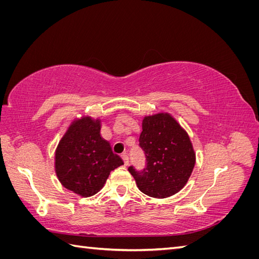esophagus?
<instances>
[{
	"mask_svg": "<svg viewBox=\"0 0 259 259\" xmlns=\"http://www.w3.org/2000/svg\"><path fill=\"white\" fill-rule=\"evenodd\" d=\"M121 156H122V160H123L125 165H128V162H130V161H128V155L124 153V154H122Z\"/></svg>",
	"mask_w": 259,
	"mask_h": 259,
	"instance_id": "1",
	"label": "esophagus"
}]
</instances>
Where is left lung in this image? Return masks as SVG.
Instances as JSON below:
<instances>
[{
  "mask_svg": "<svg viewBox=\"0 0 259 259\" xmlns=\"http://www.w3.org/2000/svg\"><path fill=\"white\" fill-rule=\"evenodd\" d=\"M139 147L146 156V166L128 171L138 189L152 198H167L182 190L189 179L195 154L187 133L169 114L146 116Z\"/></svg>",
  "mask_w": 259,
  "mask_h": 259,
  "instance_id": "obj_1",
  "label": "left lung"
}]
</instances>
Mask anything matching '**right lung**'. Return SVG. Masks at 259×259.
<instances>
[{
	"label": "right lung",
	"instance_id": "obj_1",
	"mask_svg": "<svg viewBox=\"0 0 259 259\" xmlns=\"http://www.w3.org/2000/svg\"><path fill=\"white\" fill-rule=\"evenodd\" d=\"M121 165L122 159L100 136V121L89 116L70 125L55 154L59 182L82 197L97 193L111 171Z\"/></svg>",
	"mask_w": 259,
	"mask_h": 259
}]
</instances>
